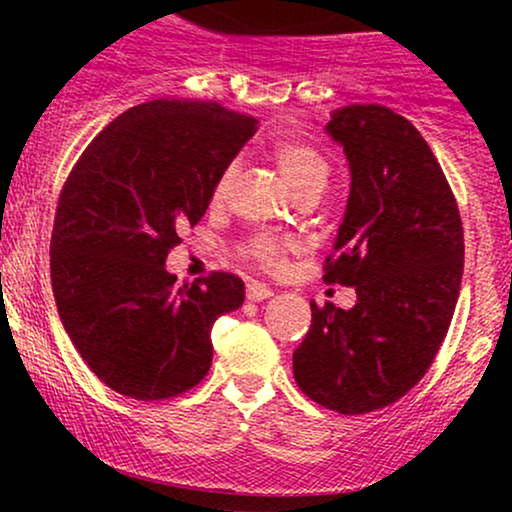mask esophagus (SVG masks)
<instances>
[{
	"mask_svg": "<svg viewBox=\"0 0 512 512\" xmlns=\"http://www.w3.org/2000/svg\"><path fill=\"white\" fill-rule=\"evenodd\" d=\"M269 296H274V291L269 289L267 284H260V281H250V284H248V301L260 303V301H267Z\"/></svg>",
	"mask_w": 512,
	"mask_h": 512,
	"instance_id": "1",
	"label": "esophagus"
}]
</instances>
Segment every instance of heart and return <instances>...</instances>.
<instances>
[{
  "label": "heart",
  "instance_id": "1",
  "mask_svg": "<svg viewBox=\"0 0 512 512\" xmlns=\"http://www.w3.org/2000/svg\"><path fill=\"white\" fill-rule=\"evenodd\" d=\"M274 161L296 195L298 192L308 190V187H325L327 178H330V166H327L325 156H322L315 146L305 142L279 144L274 149ZM236 173H238V163H228V166L223 168V173L219 175V180H216L214 185V202H221V199L228 195ZM293 245L296 243H293L291 238L279 236V233H272V231H264V233H255V236L245 243V252H248L252 260L260 262L262 267L276 269L284 264L286 252H289Z\"/></svg>",
  "mask_w": 512,
  "mask_h": 512
}]
</instances>
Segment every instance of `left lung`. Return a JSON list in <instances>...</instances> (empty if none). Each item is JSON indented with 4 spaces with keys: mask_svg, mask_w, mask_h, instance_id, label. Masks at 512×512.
I'll return each mask as SVG.
<instances>
[{
    "mask_svg": "<svg viewBox=\"0 0 512 512\" xmlns=\"http://www.w3.org/2000/svg\"><path fill=\"white\" fill-rule=\"evenodd\" d=\"M325 132L344 149L351 187L322 279L354 286L356 305L310 303L293 378L322 407L368 414L407 395L448 334L462 221L443 168L407 117L356 103L334 110Z\"/></svg>",
    "mask_w": 512,
    "mask_h": 512,
    "instance_id": "1",
    "label": "left lung"
}]
</instances>
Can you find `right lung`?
<instances>
[{"instance_id": "add662e5", "label": "right lung", "mask_w": 512, "mask_h": 512, "mask_svg": "<svg viewBox=\"0 0 512 512\" xmlns=\"http://www.w3.org/2000/svg\"><path fill=\"white\" fill-rule=\"evenodd\" d=\"M255 129V117L219 103L158 98L115 117L69 173L52 293L64 332L110 390L154 402L209 373L211 327L243 305L245 284L214 272L178 286L166 257Z\"/></svg>"}]
</instances>
